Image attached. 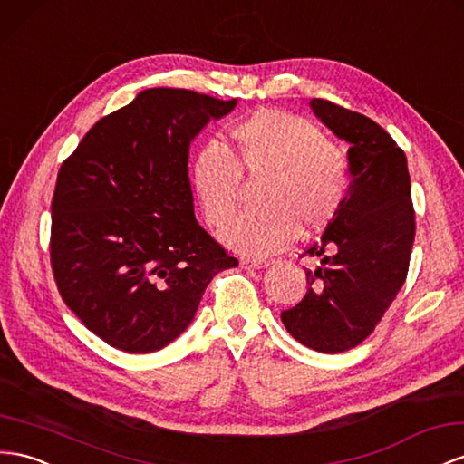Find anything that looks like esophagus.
<instances>
[{"mask_svg":"<svg viewBox=\"0 0 464 464\" xmlns=\"http://www.w3.org/2000/svg\"><path fill=\"white\" fill-rule=\"evenodd\" d=\"M240 266H242L244 269H263V267L269 266V261H267V259H249V257H242V259H240Z\"/></svg>","mask_w":464,"mask_h":464,"instance_id":"1","label":"esophagus"}]
</instances>
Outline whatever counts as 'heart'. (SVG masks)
<instances>
[{"label": "heart", "instance_id": "1", "mask_svg": "<svg viewBox=\"0 0 464 464\" xmlns=\"http://www.w3.org/2000/svg\"><path fill=\"white\" fill-rule=\"evenodd\" d=\"M234 156L208 140L197 150L189 183L210 227H224L240 205L242 173L267 178L261 210L220 232L222 242L247 256H269L289 246L298 230H320L342 210L352 187L345 150L318 124L279 109H261L230 127Z\"/></svg>", "mask_w": 464, "mask_h": 464}]
</instances>
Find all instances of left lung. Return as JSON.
<instances>
[{"mask_svg": "<svg viewBox=\"0 0 464 464\" xmlns=\"http://www.w3.org/2000/svg\"><path fill=\"white\" fill-rule=\"evenodd\" d=\"M337 139L352 144V187L337 217L304 256L308 293L281 312L296 342L320 353L359 345L402 289L416 236L408 161L402 148L377 122L325 99L310 102Z\"/></svg>", "mask_w": 464, "mask_h": 464, "instance_id": "8db88e82", "label": "left lung"}]
</instances>
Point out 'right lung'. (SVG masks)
Returning <instances> with one entry per match:
<instances>
[{"label": "right lung", "mask_w": 464, "mask_h": 464, "mask_svg": "<svg viewBox=\"0 0 464 464\" xmlns=\"http://www.w3.org/2000/svg\"><path fill=\"white\" fill-rule=\"evenodd\" d=\"M237 99L144 90L97 121L60 166L50 263L58 293L111 347L152 353L195 318L207 285L237 266L198 227L189 146Z\"/></svg>", "instance_id": "obj_1"}]
</instances>
